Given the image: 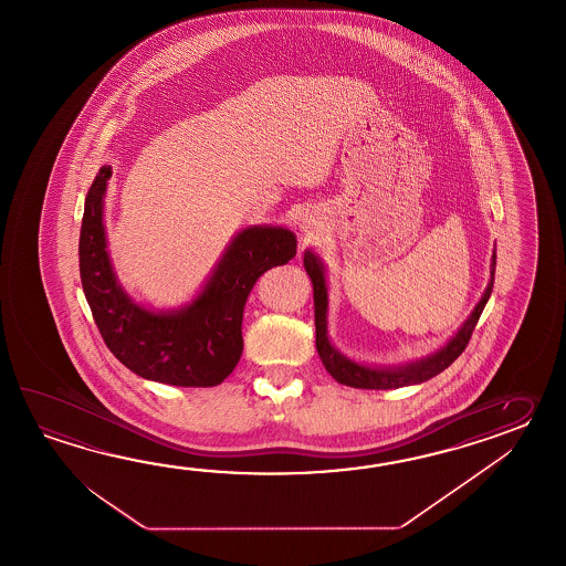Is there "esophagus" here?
<instances>
[{
    "instance_id": "obj_1",
    "label": "esophagus",
    "mask_w": 566,
    "mask_h": 566,
    "mask_svg": "<svg viewBox=\"0 0 566 566\" xmlns=\"http://www.w3.org/2000/svg\"><path fill=\"white\" fill-rule=\"evenodd\" d=\"M313 218L312 217H303L301 218V229L305 230V232H310L313 229Z\"/></svg>"
}]
</instances>
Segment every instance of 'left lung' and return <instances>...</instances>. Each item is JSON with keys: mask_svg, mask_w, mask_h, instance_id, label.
Returning a JSON list of instances; mask_svg holds the SVG:
<instances>
[{"mask_svg": "<svg viewBox=\"0 0 566 566\" xmlns=\"http://www.w3.org/2000/svg\"><path fill=\"white\" fill-rule=\"evenodd\" d=\"M303 266L312 279L313 305H315V348L319 358L324 361L325 370L336 378L339 385L352 386V388H370V390H390L400 386L421 385L431 380L437 374L443 373L453 361L458 360L461 352L468 346L471 334L478 325L481 312L490 300L493 289V275H495V249L490 265V283L483 291L478 305L473 307L470 317L463 322L458 332L447 339L446 344L433 354L422 356L417 360L405 361L398 366H370L361 361L352 360L346 354L332 344L329 332H327V279H325L324 261L319 254L307 249L303 253Z\"/></svg>", "mask_w": 566, "mask_h": 566, "instance_id": "8db88e82", "label": "left lung"}]
</instances>
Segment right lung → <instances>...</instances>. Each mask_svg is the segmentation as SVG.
<instances>
[{"instance_id": "obj_1", "label": "right lung", "mask_w": 566, "mask_h": 566, "mask_svg": "<svg viewBox=\"0 0 566 566\" xmlns=\"http://www.w3.org/2000/svg\"><path fill=\"white\" fill-rule=\"evenodd\" d=\"M111 174V166H103L88 188L78 242L83 291L101 336L113 356L145 380L220 385L241 360L247 297L265 271L295 256V234L273 224L239 230L192 301L154 310L123 289L108 256L105 193Z\"/></svg>"}]
</instances>
